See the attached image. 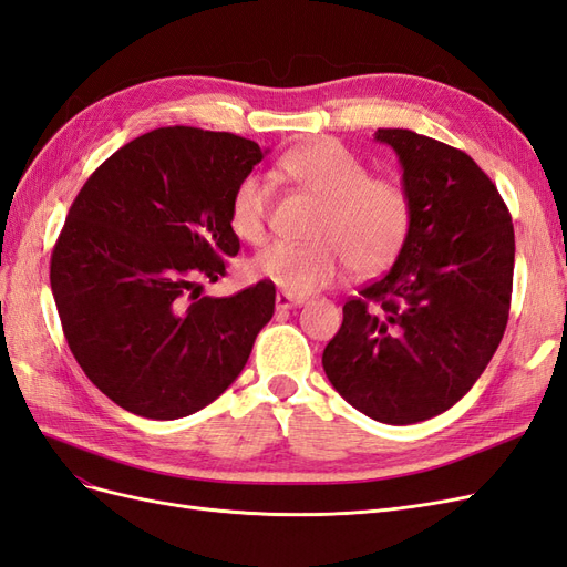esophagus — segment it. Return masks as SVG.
<instances>
[{
  "instance_id": "obj_1",
  "label": "esophagus",
  "mask_w": 567,
  "mask_h": 567,
  "mask_svg": "<svg viewBox=\"0 0 567 567\" xmlns=\"http://www.w3.org/2000/svg\"><path fill=\"white\" fill-rule=\"evenodd\" d=\"M302 298H293L288 293H277V310L286 312V310H293V307H300Z\"/></svg>"
}]
</instances>
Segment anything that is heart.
Masks as SVG:
<instances>
[{"instance_id":"heart-1","label":"heart","mask_w":567,"mask_h":567,"mask_svg":"<svg viewBox=\"0 0 567 567\" xmlns=\"http://www.w3.org/2000/svg\"><path fill=\"white\" fill-rule=\"evenodd\" d=\"M281 173L319 200L312 244H274L250 262L255 277L307 296L333 284L342 267L359 277L388 269L414 229V198L398 177L371 175L369 165L336 140L300 146L281 158ZM271 188L260 175H246L229 198V227L250 246L267 238Z\"/></svg>"}]
</instances>
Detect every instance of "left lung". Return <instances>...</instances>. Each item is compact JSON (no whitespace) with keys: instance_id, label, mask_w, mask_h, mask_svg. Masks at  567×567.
<instances>
[{"instance_id":"8db88e82","label":"left lung","mask_w":567,"mask_h":567,"mask_svg":"<svg viewBox=\"0 0 567 567\" xmlns=\"http://www.w3.org/2000/svg\"><path fill=\"white\" fill-rule=\"evenodd\" d=\"M414 198V229L381 279L342 305L323 350L331 385L373 421L409 425L454 406L504 338L516 236L477 163L411 130H379Z\"/></svg>"}]
</instances>
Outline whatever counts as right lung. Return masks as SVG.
<instances>
[{"mask_svg": "<svg viewBox=\"0 0 567 567\" xmlns=\"http://www.w3.org/2000/svg\"><path fill=\"white\" fill-rule=\"evenodd\" d=\"M229 132L161 127L101 163L51 250V293L87 379L136 416L175 421L244 371L277 288L200 296L241 248L234 186L265 158Z\"/></svg>", "mask_w": 567, "mask_h": 567, "instance_id": "1", "label": "right lung"}]
</instances>
